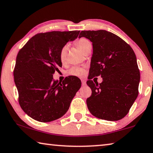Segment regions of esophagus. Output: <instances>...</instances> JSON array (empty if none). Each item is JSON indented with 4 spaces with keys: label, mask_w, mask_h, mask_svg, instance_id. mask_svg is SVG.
I'll use <instances>...</instances> for the list:
<instances>
[{
    "label": "esophagus",
    "mask_w": 153,
    "mask_h": 153,
    "mask_svg": "<svg viewBox=\"0 0 153 153\" xmlns=\"http://www.w3.org/2000/svg\"><path fill=\"white\" fill-rule=\"evenodd\" d=\"M82 86H86V80H84V79H82Z\"/></svg>",
    "instance_id": "34e87169"
}]
</instances>
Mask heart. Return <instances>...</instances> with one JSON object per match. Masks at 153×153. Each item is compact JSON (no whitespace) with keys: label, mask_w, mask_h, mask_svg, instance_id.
<instances>
[{"label":"heart","mask_w":153,"mask_h":153,"mask_svg":"<svg viewBox=\"0 0 153 153\" xmlns=\"http://www.w3.org/2000/svg\"><path fill=\"white\" fill-rule=\"evenodd\" d=\"M75 45H76V47L78 48L81 52L84 53V54H85L87 51L91 50L92 47L91 42H90L88 39L84 37L79 38L77 41H76ZM67 50V45H65L62 46L59 51V57L60 62H62V63H64V62L66 61ZM67 74L69 75H71V76L82 77L84 76V74H85V69H84V67H73L71 69L68 70Z\"/></svg>","instance_id":"heart-1"}]
</instances>
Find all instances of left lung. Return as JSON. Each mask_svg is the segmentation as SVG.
<instances>
[{
	"label": "left lung",
	"instance_id": "1",
	"mask_svg": "<svg viewBox=\"0 0 153 153\" xmlns=\"http://www.w3.org/2000/svg\"><path fill=\"white\" fill-rule=\"evenodd\" d=\"M93 43L87 85L92 94L86 104L92 114L100 119L116 121L127 114L138 95L140 79L136 56L131 47L115 34L104 30H82ZM101 75L103 82L91 79Z\"/></svg>",
	"mask_w": 153,
	"mask_h": 153
}]
</instances>
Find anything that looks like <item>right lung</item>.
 <instances>
[{
    "mask_svg": "<svg viewBox=\"0 0 153 153\" xmlns=\"http://www.w3.org/2000/svg\"><path fill=\"white\" fill-rule=\"evenodd\" d=\"M79 30L38 33L21 48L13 70L18 101L26 114L35 120L48 123L62 117L81 87L76 76L62 82L53 80V74L62 67L59 51Z\"/></svg>",
    "mask_w": 153,
    "mask_h": 153,
    "instance_id": "add662e5",
    "label": "right lung"
}]
</instances>
